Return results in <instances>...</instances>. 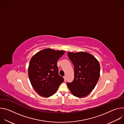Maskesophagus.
I'll return each instance as SVG.
<instances>
[{"label":"esophagus","mask_w":124,"mask_h":124,"mask_svg":"<svg viewBox=\"0 0 124 124\" xmlns=\"http://www.w3.org/2000/svg\"><path fill=\"white\" fill-rule=\"evenodd\" d=\"M64 81H66V76L64 77Z\"/></svg>","instance_id":"1"}]
</instances>
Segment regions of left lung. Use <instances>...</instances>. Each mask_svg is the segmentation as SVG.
Returning a JSON list of instances; mask_svg holds the SVG:
<instances>
[{"mask_svg":"<svg viewBox=\"0 0 124 124\" xmlns=\"http://www.w3.org/2000/svg\"><path fill=\"white\" fill-rule=\"evenodd\" d=\"M74 66V79L67 84L75 97L82 98L89 95L94 89L100 76V66L98 60L88 52H68Z\"/></svg>","mask_w":124,"mask_h":124,"instance_id":"obj_1","label":"left lung"}]
</instances>
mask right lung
<instances>
[{"instance_id":"add662e5","label":"right lung","mask_w":124,"mask_h":124,"mask_svg":"<svg viewBox=\"0 0 124 124\" xmlns=\"http://www.w3.org/2000/svg\"><path fill=\"white\" fill-rule=\"evenodd\" d=\"M64 53V50L46 48L31 58L28 77L33 88L39 95L46 98L52 96L63 82V78L58 74L57 62Z\"/></svg>"}]
</instances>
